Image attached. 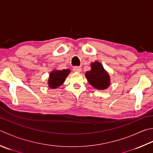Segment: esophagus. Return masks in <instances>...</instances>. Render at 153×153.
Listing matches in <instances>:
<instances>
[{"label": "esophagus", "mask_w": 153, "mask_h": 153, "mask_svg": "<svg viewBox=\"0 0 153 153\" xmlns=\"http://www.w3.org/2000/svg\"><path fill=\"white\" fill-rule=\"evenodd\" d=\"M73 70L74 71H76V72H80L81 70H82V68L80 66H75L74 67Z\"/></svg>", "instance_id": "1"}]
</instances>
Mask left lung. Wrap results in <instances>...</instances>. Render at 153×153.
I'll list each match as a JSON object with an SVG mask.
<instances>
[{
	"instance_id": "8db88e82",
	"label": "left lung",
	"mask_w": 153,
	"mask_h": 153,
	"mask_svg": "<svg viewBox=\"0 0 153 153\" xmlns=\"http://www.w3.org/2000/svg\"><path fill=\"white\" fill-rule=\"evenodd\" d=\"M85 77L89 84L100 90L107 89L110 85L109 75L101 63L97 61L91 63V70L87 71Z\"/></svg>"
}]
</instances>
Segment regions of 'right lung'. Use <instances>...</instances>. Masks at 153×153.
<instances>
[{
    "instance_id": "obj_1",
    "label": "right lung",
    "mask_w": 153,
    "mask_h": 153,
    "mask_svg": "<svg viewBox=\"0 0 153 153\" xmlns=\"http://www.w3.org/2000/svg\"><path fill=\"white\" fill-rule=\"evenodd\" d=\"M70 73L69 69L63 70H53L50 74L48 85L50 88L55 89L63 84L64 81Z\"/></svg>"
}]
</instances>
